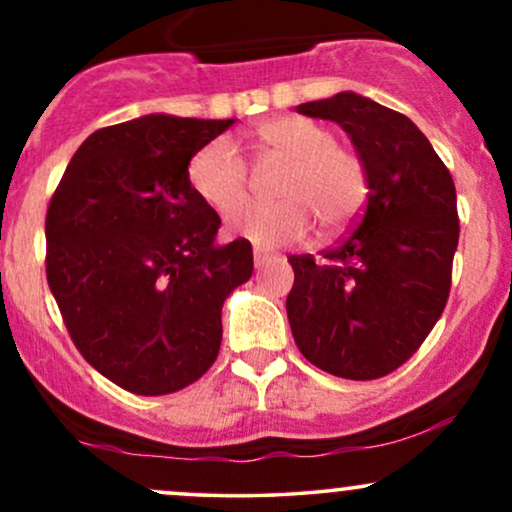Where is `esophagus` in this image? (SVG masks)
Listing matches in <instances>:
<instances>
[{"label": "esophagus", "instance_id": "34e87169", "mask_svg": "<svg viewBox=\"0 0 512 512\" xmlns=\"http://www.w3.org/2000/svg\"><path fill=\"white\" fill-rule=\"evenodd\" d=\"M255 267L257 269H262L264 264H269V262H274L276 260V255H272V252H264V250H255Z\"/></svg>", "mask_w": 512, "mask_h": 512}]
</instances>
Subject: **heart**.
Listing matches in <instances>:
<instances>
[{
	"label": "heart",
	"mask_w": 512,
	"mask_h": 512,
	"mask_svg": "<svg viewBox=\"0 0 512 512\" xmlns=\"http://www.w3.org/2000/svg\"><path fill=\"white\" fill-rule=\"evenodd\" d=\"M262 163H286L274 195L276 204H248V166L226 139L204 144L187 163V182L207 207L228 219L231 236L260 248L296 243L308 236L313 219L325 233H337L368 202L370 175L361 154L337 144L332 129L308 117H276L252 129Z\"/></svg>",
	"instance_id": "heart-1"
}]
</instances>
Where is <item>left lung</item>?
Listing matches in <instances>:
<instances>
[{"label":"left lung","instance_id":"obj_1","mask_svg":"<svg viewBox=\"0 0 512 512\" xmlns=\"http://www.w3.org/2000/svg\"><path fill=\"white\" fill-rule=\"evenodd\" d=\"M344 127L368 166V202L330 250L289 255V325L325 373L375 380L416 354L443 315L460 238L450 170L407 115L344 91L298 105Z\"/></svg>","mask_w":512,"mask_h":512}]
</instances>
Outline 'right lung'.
Returning a JSON list of instances; mask_svg holds the SVG:
<instances>
[{
    "label": "right lung",
    "instance_id": "right-lung-1",
    "mask_svg": "<svg viewBox=\"0 0 512 512\" xmlns=\"http://www.w3.org/2000/svg\"><path fill=\"white\" fill-rule=\"evenodd\" d=\"M236 120L146 115L93 132L45 216V274L79 354L156 397L192 385L221 346V308L252 276V245H214L221 219L190 158Z\"/></svg>",
    "mask_w": 512,
    "mask_h": 512
}]
</instances>
